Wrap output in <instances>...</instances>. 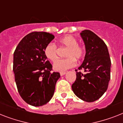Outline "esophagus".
<instances>
[{
  "label": "esophagus",
  "instance_id": "1",
  "mask_svg": "<svg viewBox=\"0 0 123 123\" xmlns=\"http://www.w3.org/2000/svg\"><path fill=\"white\" fill-rule=\"evenodd\" d=\"M66 72L65 71H62V72H60V75H61V76H63V75H64L66 74Z\"/></svg>",
  "mask_w": 123,
  "mask_h": 123
}]
</instances>
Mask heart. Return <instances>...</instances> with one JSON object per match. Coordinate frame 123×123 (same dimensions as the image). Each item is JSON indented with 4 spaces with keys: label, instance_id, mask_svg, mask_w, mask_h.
Returning a JSON list of instances; mask_svg holds the SVG:
<instances>
[{
    "label": "heart",
    "instance_id": "1",
    "mask_svg": "<svg viewBox=\"0 0 123 123\" xmlns=\"http://www.w3.org/2000/svg\"><path fill=\"white\" fill-rule=\"evenodd\" d=\"M60 46L67 48L65 59L57 60L54 64V69L57 71H64L76 65V59L80 60L85 55V48L78 44V40L73 36L66 35L58 39ZM44 54L47 59L55 61L57 57V46L53 43H49L44 49Z\"/></svg>",
    "mask_w": 123,
    "mask_h": 123
}]
</instances>
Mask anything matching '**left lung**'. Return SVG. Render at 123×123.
<instances>
[{"instance_id":"8db88e82","label":"left lung","mask_w":123,"mask_h":123,"mask_svg":"<svg viewBox=\"0 0 123 123\" xmlns=\"http://www.w3.org/2000/svg\"><path fill=\"white\" fill-rule=\"evenodd\" d=\"M86 46V55L77 79L72 84L75 94L87 102H92L102 96L111 79V61L105 42L93 32L84 30L80 33Z\"/></svg>"}]
</instances>
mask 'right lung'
<instances>
[{
    "label": "right lung",
    "instance_id": "obj_1",
    "mask_svg": "<svg viewBox=\"0 0 123 123\" xmlns=\"http://www.w3.org/2000/svg\"><path fill=\"white\" fill-rule=\"evenodd\" d=\"M54 36L45 32H32L16 46L13 71L18 91L26 103L34 107L45 105L54 95L61 75L52 72V66L44 54Z\"/></svg>",
    "mask_w": 123,
    "mask_h": 123
}]
</instances>
